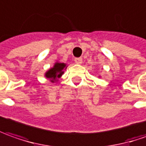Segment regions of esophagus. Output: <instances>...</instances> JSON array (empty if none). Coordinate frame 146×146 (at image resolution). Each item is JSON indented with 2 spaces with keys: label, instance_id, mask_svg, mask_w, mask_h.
<instances>
[{
  "label": "esophagus",
  "instance_id": "obj_1",
  "mask_svg": "<svg viewBox=\"0 0 146 146\" xmlns=\"http://www.w3.org/2000/svg\"><path fill=\"white\" fill-rule=\"evenodd\" d=\"M74 61H75L77 64H78V65H81V63H82V58H81V57H77V58L74 59Z\"/></svg>",
  "mask_w": 146,
  "mask_h": 146
}]
</instances>
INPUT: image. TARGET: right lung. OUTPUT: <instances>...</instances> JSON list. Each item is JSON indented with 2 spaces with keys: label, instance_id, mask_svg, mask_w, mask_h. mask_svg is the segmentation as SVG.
I'll return each mask as SVG.
<instances>
[{
  "label": "right lung",
  "instance_id": "right-lung-1",
  "mask_svg": "<svg viewBox=\"0 0 146 146\" xmlns=\"http://www.w3.org/2000/svg\"><path fill=\"white\" fill-rule=\"evenodd\" d=\"M66 69V64L65 63H60V62H56L53 67L48 69V71L45 73L44 76L46 78L50 79L52 82L57 81L58 78H60L62 74L64 73V69Z\"/></svg>",
  "mask_w": 146,
  "mask_h": 146
}]
</instances>
